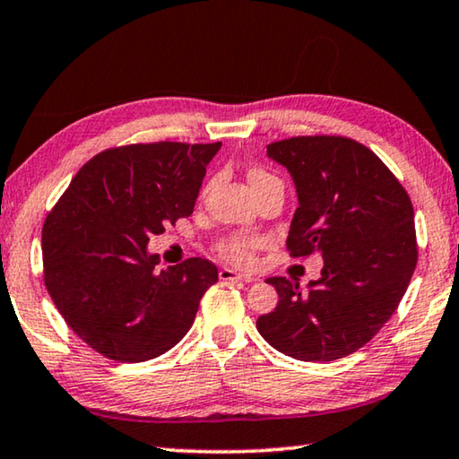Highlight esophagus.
Segmentation results:
<instances>
[{"mask_svg": "<svg viewBox=\"0 0 459 459\" xmlns=\"http://www.w3.org/2000/svg\"><path fill=\"white\" fill-rule=\"evenodd\" d=\"M219 275H221L222 281H243V283H253V281H257V279H255V277H251V275H243V273H238V271H235V269H229V267L221 269V271H219Z\"/></svg>", "mask_w": 459, "mask_h": 459, "instance_id": "esophagus-1", "label": "esophagus"}]
</instances>
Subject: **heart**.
Segmentation results:
<instances>
[{
  "label": "heart",
  "mask_w": 459,
  "mask_h": 459,
  "mask_svg": "<svg viewBox=\"0 0 459 459\" xmlns=\"http://www.w3.org/2000/svg\"><path fill=\"white\" fill-rule=\"evenodd\" d=\"M273 180H277V178H273L269 172H265V169L255 168V169H251V172H248V184H251V188H257V186L273 182ZM259 247H261L259 238L230 235V237H224L221 240L219 247H216V251H219L222 259L235 263V265L248 267V265H253L255 253H257Z\"/></svg>",
  "instance_id": "obj_1"
}]
</instances>
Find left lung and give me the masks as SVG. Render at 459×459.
<instances>
[{
    "label": "left lung",
    "instance_id": "1",
    "mask_svg": "<svg viewBox=\"0 0 459 459\" xmlns=\"http://www.w3.org/2000/svg\"><path fill=\"white\" fill-rule=\"evenodd\" d=\"M267 155L298 192L287 251L320 253L322 275L301 290L269 277L279 304L257 330L275 351L304 362L344 359L394 314L417 265L413 204L378 155L340 135L290 137Z\"/></svg>",
    "mask_w": 459,
    "mask_h": 459
}]
</instances>
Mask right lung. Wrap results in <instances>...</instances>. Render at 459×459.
I'll return each instance as SVG.
<instances>
[{
	"label": "right lung",
	"instance_id": "right-lung-1",
	"mask_svg": "<svg viewBox=\"0 0 459 459\" xmlns=\"http://www.w3.org/2000/svg\"><path fill=\"white\" fill-rule=\"evenodd\" d=\"M216 143H134L87 161L42 229L44 283L71 330L99 354L143 362L192 328L219 281L208 259L155 271L152 235L190 216Z\"/></svg>",
	"mask_w": 459,
	"mask_h": 459
}]
</instances>
